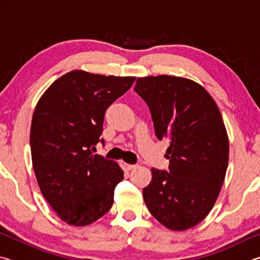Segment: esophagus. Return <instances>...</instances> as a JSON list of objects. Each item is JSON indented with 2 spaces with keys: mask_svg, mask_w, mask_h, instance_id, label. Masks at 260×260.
I'll return each mask as SVG.
<instances>
[{
  "mask_svg": "<svg viewBox=\"0 0 260 260\" xmlns=\"http://www.w3.org/2000/svg\"><path fill=\"white\" fill-rule=\"evenodd\" d=\"M122 167H124V169L127 170V171H131V170L135 169L136 165H134V164H126V162H124V164H122Z\"/></svg>",
  "mask_w": 260,
  "mask_h": 260,
  "instance_id": "esophagus-1",
  "label": "esophagus"
}]
</instances>
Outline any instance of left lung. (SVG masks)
<instances>
[{
    "mask_svg": "<svg viewBox=\"0 0 260 260\" xmlns=\"http://www.w3.org/2000/svg\"><path fill=\"white\" fill-rule=\"evenodd\" d=\"M134 90L150 110L157 139L170 141L169 170L151 169L144 202L165 227L188 230L209 214L225 180L230 143L221 113L189 79L139 78Z\"/></svg>",
    "mask_w": 260,
    "mask_h": 260,
    "instance_id": "left-lung-1",
    "label": "left lung"
}]
</instances>
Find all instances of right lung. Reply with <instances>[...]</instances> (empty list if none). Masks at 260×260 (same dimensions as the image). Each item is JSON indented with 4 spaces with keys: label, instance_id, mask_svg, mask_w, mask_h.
Wrapping results in <instances>:
<instances>
[{
    "label": "right lung",
    "instance_id": "right-lung-1",
    "mask_svg": "<svg viewBox=\"0 0 260 260\" xmlns=\"http://www.w3.org/2000/svg\"><path fill=\"white\" fill-rule=\"evenodd\" d=\"M134 81L72 71L48 88L34 110L29 144L35 177L48 203L70 225H89L111 209L124 172L95 155V146H104L107 109Z\"/></svg>",
    "mask_w": 260,
    "mask_h": 260
}]
</instances>
